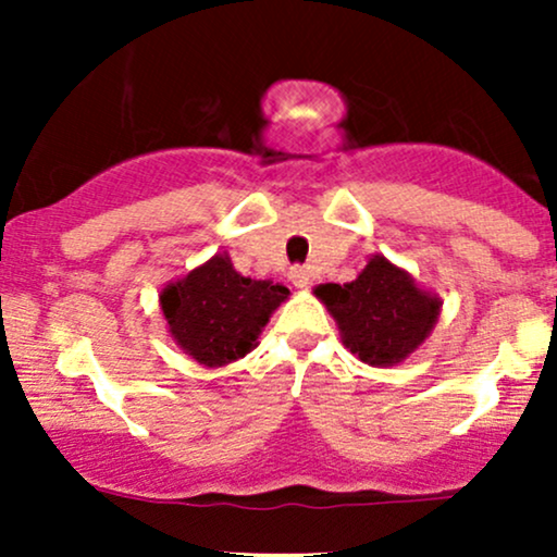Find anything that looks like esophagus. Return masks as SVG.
<instances>
[{"label": "esophagus", "instance_id": "obj_1", "mask_svg": "<svg viewBox=\"0 0 557 557\" xmlns=\"http://www.w3.org/2000/svg\"><path fill=\"white\" fill-rule=\"evenodd\" d=\"M290 283L296 285V287H309V283H311L309 270H306V267H293V270H290Z\"/></svg>", "mask_w": 557, "mask_h": 557}]
</instances>
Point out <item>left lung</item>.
<instances>
[{"label": "left lung", "mask_w": 557, "mask_h": 557, "mask_svg": "<svg viewBox=\"0 0 557 557\" xmlns=\"http://www.w3.org/2000/svg\"><path fill=\"white\" fill-rule=\"evenodd\" d=\"M350 354L372 367H393L430 335L440 300L419 290L406 272L374 257L354 283L319 285Z\"/></svg>", "instance_id": "left-lung-1"}]
</instances>
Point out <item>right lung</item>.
<instances>
[{
	"label": "right lung",
	"instance_id": "right-lung-1",
	"mask_svg": "<svg viewBox=\"0 0 557 557\" xmlns=\"http://www.w3.org/2000/svg\"><path fill=\"white\" fill-rule=\"evenodd\" d=\"M287 296L285 285L243 277L227 257H214L164 287L162 311L185 354L203 367H225L257 345L261 327Z\"/></svg>",
	"mask_w": 557,
	"mask_h": 557
}]
</instances>
